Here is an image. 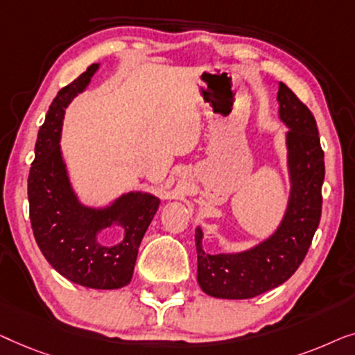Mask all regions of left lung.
I'll return each mask as SVG.
<instances>
[{"instance_id": "obj_1", "label": "left lung", "mask_w": 355, "mask_h": 355, "mask_svg": "<svg viewBox=\"0 0 355 355\" xmlns=\"http://www.w3.org/2000/svg\"><path fill=\"white\" fill-rule=\"evenodd\" d=\"M278 116L286 132L288 172L291 193L286 212L275 233L241 252L209 254L204 233L196 228L198 283L209 296L249 299L279 286L297 270L311 248L322 216L325 161L317 122L306 104L279 82Z\"/></svg>"}]
</instances>
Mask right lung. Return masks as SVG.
<instances>
[{"mask_svg": "<svg viewBox=\"0 0 355 355\" xmlns=\"http://www.w3.org/2000/svg\"><path fill=\"white\" fill-rule=\"evenodd\" d=\"M92 64L54 98L35 144L28 173L30 222L40 251L54 270L93 289H119L133 277L139 243L157 212L161 199L130 191L106 207L78 201L61 151L64 109L82 93L98 71ZM111 226L124 228V239L109 247L97 234Z\"/></svg>", "mask_w": 355, "mask_h": 355, "instance_id": "right-lung-1", "label": "right lung"}]
</instances>
